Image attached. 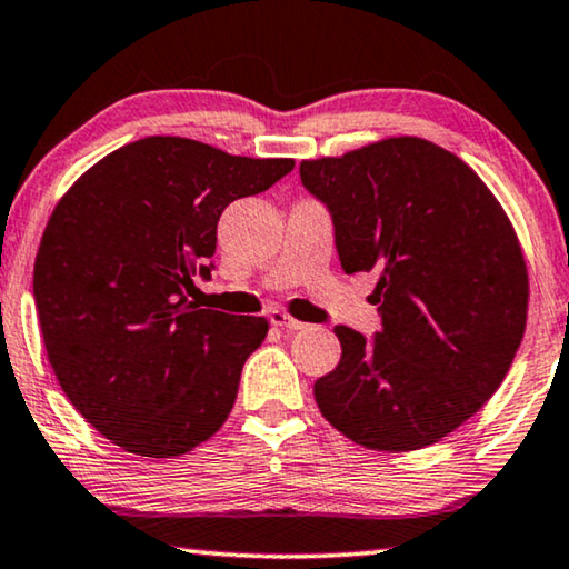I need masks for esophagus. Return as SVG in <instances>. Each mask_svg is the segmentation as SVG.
<instances>
[{
	"label": "esophagus",
	"instance_id": "obj_1",
	"mask_svg": "<svg viewBox=\"0 0 569 569\" xmlns=\"http://www.w3.org/2000/svg\"><path fill=\"white\" fill-rule=\"evenodd\" d=\"M269 323L277 326V328H282V331H302V328H308V326L302 323V320L287 316L284 310H271L269 312Z\"/></svg>",
	"mask_w": 569,
	"mask_h": 569
}]
</instances>
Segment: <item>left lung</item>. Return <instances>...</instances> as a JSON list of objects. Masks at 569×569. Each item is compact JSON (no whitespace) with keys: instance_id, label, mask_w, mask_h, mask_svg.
Listing matches in <instances>:
<instances>
[{"instance_id":"8db88e82","label":"left lung","mask_w":569,"mask_h":569,"mask_svg":"<svg viewBox=\"0 0 569 569\" xmlns=\"http://www.w3.org/2000/svg\"><path fill=\"white\" fill-rule=\"evenodd\" d=\"M326 204L341 269L377 271L372 339L336 326L341 361L316 382L326 421L380 451L462 426L503 382L526 328L529 277L503 208L455 153L387 138L300 163Z\"/></svg>"}]
</instances>
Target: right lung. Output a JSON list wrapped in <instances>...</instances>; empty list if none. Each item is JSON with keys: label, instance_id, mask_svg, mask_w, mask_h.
<instances>
[{"label": "right lung", "instance_id": "1", "mask_svg": "<svg viewBox=\"0 0 569 569\" xmlns=\"http://www.w3.org/2000/svg\"><path fill=\"white\" fill-rule=\"evenodd\" d=\"M292 169L151 136L104 156L56 204L32 271L48 361L120 449L179 457L226 423L269 323L187 295L194 277L210 279L228 204Z\"/></svg>", "mask_w": 569, "mask_h": 569}]
</instances>
